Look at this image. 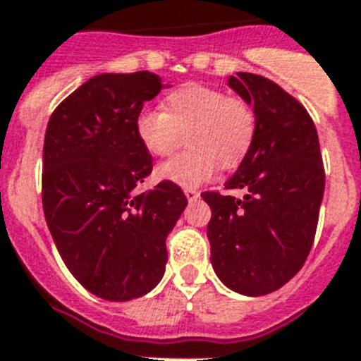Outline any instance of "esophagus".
Returning <instances> with one entry per match:
<instances>
[{"label":"esophagus","mask_w":361,"mask_h":361,"mask_svg":"<svg viewBox=\"0 0 361 361\" xmlns=\"http://www.w3.org/2000/svg\"><path fill=\"white\" fill-rule=\"evenodd\" d=\"M185 196H187V200H189V202H196V200L200 198V190L185 189Z\"/></svg>","instance_id":"34e87169"}]
</instances>
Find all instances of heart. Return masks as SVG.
I'll use <instances>...</instances> for the list:
<instances>
[{
  "label": "heart",
  "instance_id": "obj_1",
  "mask_svg": "<svg viewBox=\"0 0 361 361\" xmlns=\"http://www.w3.org/2000/svg\"><path fill=\"white\" fill-rule=\"evenodd\" d=\"M134 133L158 158L172 154L187 137L190 149L161 163L158 176L192 189L211 180L219 165L234 169L247 158L258 134V116L247 99L190 81L165 96L163 112H137Z\"/></svg>",
  "mask_w": 361,
  "mask_h": 361
}]
</instances>
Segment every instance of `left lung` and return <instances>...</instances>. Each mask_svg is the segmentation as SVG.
Here are the masks:
<instances>
[{
  "label": "left lung",
  "mask_w": 361,
  "mask_h": 361,
  "mask_svg": "<svg viewBox=\"0 0 361 361\" xmlns=\"http://www.w3.org/2000/svg\"><path fill=\"white\" fill-rule=\"evenodd\" d=\"M231 89L255 105L256 142L225 190H207L211 262L228 289L263 296L283 287L311 252L324 198L318 133L305 106L267 78L238 72Z\"/></svg>",
  "instance_id": "obj_1"
}]
</instances>
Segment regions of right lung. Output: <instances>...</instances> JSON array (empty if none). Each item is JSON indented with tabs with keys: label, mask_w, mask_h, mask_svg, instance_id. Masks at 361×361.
Returning a JSON list of instances; mask_svg holds the SVG:
<instances>
[{
	"label": "right lung",
	"mask_w": 361,
	"mask_h": 361,
	"mask_svg": "<svg viewBox=\"0 0 361 361\" xmlns=\"http://www.w3.org/2000/svg\"><path fill=\"white\" fill-rule=\"evenodd\" d=\"M152 72L98 74L56 106L43 143L42 200L47 225L72 276L109 302L152 290L167 263V240L187 207L163 180L137 194L152 156L134 118L158 96Z\"/></svg>",
	"instance_id": "right-lung-1"
}]
</instances>
